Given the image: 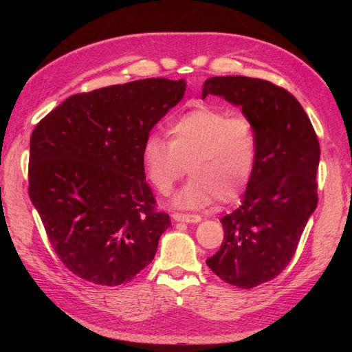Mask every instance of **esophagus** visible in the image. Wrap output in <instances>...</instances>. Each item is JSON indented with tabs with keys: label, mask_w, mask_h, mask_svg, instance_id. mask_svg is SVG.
<instances>
[{
	"label": "esophagus",
	"mask_w": 352,
	"mask_h": 352,
	"mask_svg": "<svg viewBox=\"0 0 352 352\" xmlns=\"http://www.w3.org/2000/svg\"><path fill=\"white\" fill-rule=\"evenodd\" d=\"M173 219L176 221H185V223H198L201 217L197 214H184V212H173Z\"/></svg>",
	"instance_id": "esophagus-1"
}]
</instances>
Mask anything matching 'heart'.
I'll use <instances>...</instances> for the list:
<instances>
[{
  "instance_id": "1",
  "label": "heart",
  "mask_w": 352,
  "mask_h": 352,
  "mask_svg": "<svg viewBox=\"0 0 352 352\" xmlns=\"http://www.w3.org/2000/svg\"><path fill=\"white\" fill-rule=\"evenodd\" d=\"M170 140L150 135L142 146L148 179L160 194L172 192L186 173L192 179L175 197L179 208L207 207L219 198L236 201L247 189L257 162V129L245 116L197 107L167 127Z\"/></svg>"
}]
</instances>
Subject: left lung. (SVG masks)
Segmentation results:
<instances>
[{"mask_svg":"<svg viewBox=\"0 0 352 352\" xmlns=\"http://www.w3.org/2000/svg\"><path fill=\"white\" fill-rule=\"evenodd\" d=\"M208 94L239 105L257 129V162L241 206L221 217L220 250L207 265L221 280L251 289L280 274L317 207L320 160L314 127L292 94L269 80L216 76Z\"/></svg>","mask_w":352,"mask_h":352,"instance_id":"left-lung-1","label":"left lung"}]
</instances>
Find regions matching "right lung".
<instances>
[{
    "label": "right lung",
    "instance_id": "1",
    "mask_svg": "<svg viewBox=\"0 0 352 352\" xmlns=\"http://www.w3.org/2000/svg\"><path fill=\"white\" fill-rule=\"evenodd\" d=\"M185 89V79L151 78L76 94L32 132L29 197L79 278L117 286L154 260L172 225L155 210L142 146Z\"/></svg>",
    "mask_w": 352,
    "mask_h": 352
}]
</instances>
